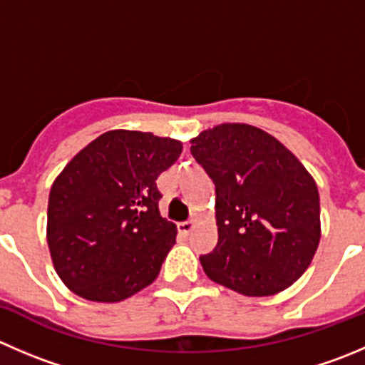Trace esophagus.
<instances>
[{
    "label": "esophagus",
    "mask_w": 365,
    "mask_h": 365,
    "mask_svg": "<svg viewBox=\"0 0 365 365\" xmlns=\"http://www.w3.org/2000/svg\"><path fill=\"white\" fill-rule=\"evenodd\" d=\"M194 226H196V221L180 222V225H178V232L182 233V235H189V233L194 230Z\"/></svg>",
    "instance_id": "1"
}]
</instances>
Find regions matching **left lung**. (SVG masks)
Returning <instances> with one entry per match:
<instances>
[{
  "instance_id": "1",
  "label": "left lung",
  "mask_w": 365,
  "mask_h": 365,
  "mask_svg": "<svg viewBox=\"0 0 365 365\" xmlns=\"http://www.w3.org/2000/svg\"><path fill=\"white\" fill-rule=\"evenodd\" d=\"M190 144L215 183L217 246L200 257L205 274L251 298L291 287L319 246L316 180L277 137L246 123L203 130Z\"/></svg>"
}]
</instances>
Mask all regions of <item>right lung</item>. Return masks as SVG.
<instances>
[{"label": "right lung", "mask_w": 365, "mask_h": 365, "mask_svg": "<svg viewBox=\"0 0 365 365\" xmlns=\"http://www.w3.org/2000/svg\"><path fill=\"white\" fill-rule=\"evenodd\" d=\"M182 150L171 137L110 130L67 162L49 190L46 239L69 291L118 303L153 284L178 233L155 180Z\"/></svg>", "instance_id": "right-lung-1"}]
</instances>
